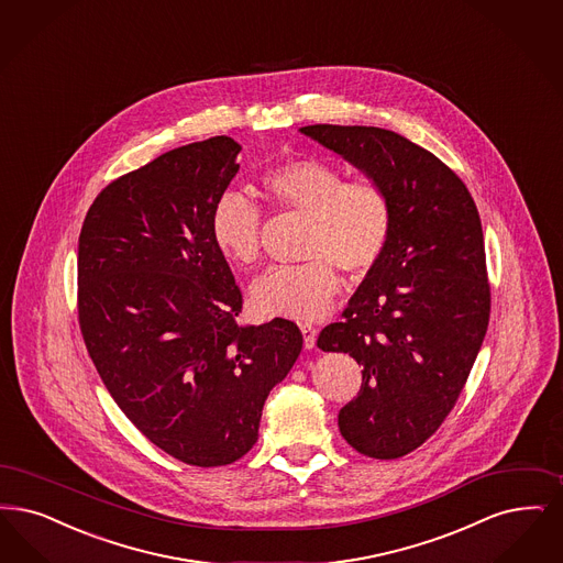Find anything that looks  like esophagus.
Masks as SVG:
<instances>
[{
	"mask_svg": "<svg viewBox=\"0 0 563 563\" xmlns=\"http://www.w3.org/2000/svg\"><path fill=\"white\" fill-rule=\"evenodd\" d=\"M299 329H301V335H303V345H306V347H314L316 333H318L314 324H310V322H301V324H299Z\"/></svg>",
	"mask_w": 563,
	"mask_h": 563,
	"instance_id": "34e87169",
	"label": "esophagus"
}]
</instances>
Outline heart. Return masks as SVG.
I'll list each match as a JSON object with an SVG mask.
<instances>
[{"label": "heart", "instance_id": "1", "mask_svg": "<svg viewBox=\"0 0 563 563\" xmlns=\"http://www.w3.org/2000/svg\"><path fill=\"white\" fill-rule=\"evenodd\" d=\"M260 188L278 211L306 216L301 255L295 266L262 274L251 299L262 314L314 320L338 297V268L364 276L377 268L394 234V201L382 181L350 178L324 158L276 163L260 176ZM211 239L230 262L251 268L262 257V209L236 190L222 192L211 209Z\"/></svg>", "mask_w": 563, "mask_h": 563}]
</instances>
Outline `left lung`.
Instances as JSON below:
<instances>
[{"instance_id":"left-lung-1","label":"left lung","mask_w":563,"mask_h":563,"mask_svg":"<svg viewBox=\"0 0 563 563\" xmlns=\"http://www.w3.org/2000/svg\"><path fill=\"white\" fill-rule=\"evenodd\" d=\"M301 132L382 181L394 201L389 247L318 347L362 364L361 391L339 410L345 442L400 459L444 423L488 329L479 213L449 165L405 135L327 123Z\"/></svg>"}]
</instances>
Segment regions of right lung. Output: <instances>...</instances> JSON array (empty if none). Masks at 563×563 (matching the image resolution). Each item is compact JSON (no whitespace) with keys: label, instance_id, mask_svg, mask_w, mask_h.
<instances>
[{"label":"right lung","instance_id":"obj_1","mask_svg":"<svg viewBox=\"0 0 563 563\" xmlns=\"http://www.w3.org/2000/svg\"><path fill=\"white\" fill-rule=\"evenodd\" d=\"M228 135L111 181L79 234V329L117 406L186 465L220 467L257 442L262 408L303 338L287 318L243 324V292L211 239L239 172Z\"/></svg>","mask_w":563,"mask_h":563}]
</instances>
